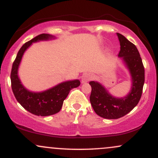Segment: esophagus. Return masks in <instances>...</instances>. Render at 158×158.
Segmentation results:
<instances>
[{"label":"esophagus","instance_id":"obj_1","mask_svg":"<svg viewBox=\"0 0 158 158\" xmlns=\"http://www.w3.org/2000/svg\"><path fill=\"white\" fill-rule=\"evenodd\" d=\"M92 79V76L89 73H85L82 76V78H81V81L82 82H87V81H90V79Z\"/></svg>","mask_w":158,"mask_h":158}]
</instances>
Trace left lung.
I'll return each instance as SVG.
<instances>
[{
    "instance_id": "8db88e82",
    "label": "left lung",
    "mask_w": 158,
    "mask_h": 158,
    "mask_svg": "<svg viewBox=\"0 0 158 158\" xmlns=\"http://www.w3.org/2000/svg\"><path fill=\"white\" fill-rule=\"evenodd\" d=\"M117 36L120 43L118 56L122 57L129 69L132 77V88L127 97L118 99L110 96L99 83L90 81L91 106L97 115L106 119H118L129 113L138 104L145 81L144 66L137 48L125 36L119 33H117Z\"/></svg>"
}]
</instances>
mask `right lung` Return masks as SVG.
I'll return each mask as SVG.
<instances>
[{
  "mask_svg": "<svg viewBox=\"0 0 158 158\" xmlns=\"http://www.w3.org/2000/svg\"><path fill=\"white\" fill-rule=\"evenodd\" d=\"M52 36L49 34H40L21 47L18 52L11 70V86L15 97L23 108L32 114L41 117L52 115L61 110L63 102L68 97L70 90L80 85L79 80L68 81L56 85L54 88L41 93H32L25 89L18 77V68L21 58L27 48L32 42L48 40Z\"/></svg>",
  "mask_w": 158,
  "mask_h": 158,
  "instance_id": "obj_1",
  "label": "right lung"
}]
</instances>
